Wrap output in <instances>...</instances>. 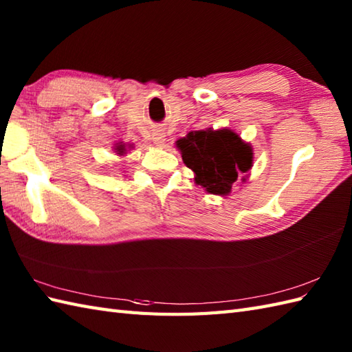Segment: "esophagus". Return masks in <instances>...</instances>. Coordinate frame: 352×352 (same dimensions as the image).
<instances>
[{"label":"esophagus","instance_id":"esophagus-1","mask_svg":"<svg viewBox=\"0 0 352 352\" xmlns=\"http://www.w3.org/2000/svg\"><path fill=\"white\" fill-rule=\"evenodd\" d=\"M153 140H154V144H155V145L162 146V145H163V142H164V136H163L162 133H155V134H154V138H153Z\"/></svg>","mask_w":352,"mask_h":352}]
</instances>
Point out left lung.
Listing matches in <instances>:
<instances>
[{"label":"left lung","mask_w":352,"mask_h":352,"mask_svg":"<svg viewBox=\"0 0 352 352\" xmlns=\"http://www.w3.org/2000/svg\"><path fill=\"white\" fill-rule=\"evenodd\" d=\"M195 182L214 195H228L241 172L252 164L251 145L231 130H198L177 142Z\"/></svg>","instance_id":"obj_1"}]
</instances>
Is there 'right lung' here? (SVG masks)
Instances as JSON below:
<instances>
[{"label":"right lung","mask_w":352,"mask_h":352,"mask_svg":"<svg viewBox=\"0 0 352 352\" xmlns=\"http://www.w3.org/2000/svg\"><path fill=\"white\" fill-rule=\"evenodd\" d=\"M116 149H118V154H121V155L125 153V146L124 145H119Z\"/></svg>","instance_id":"1"}]
</instances>
